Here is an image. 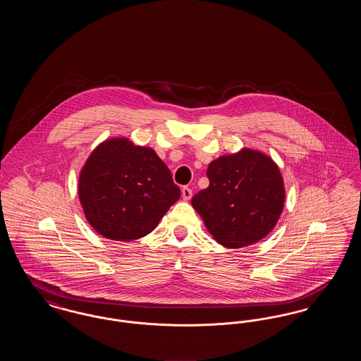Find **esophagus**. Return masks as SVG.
I'll use <instances>...</instances> for the list:
<instances>
[{
  "label": "esophagus",
  "mask_w": 361,
  "mask_h": 361,
  "mask_svg": "<svg viewBox=\"0 0 361 361\" xmlns=\"http://www.w3.org/2000/svg\"><path fill=\"white\" fill-rule=\"evenodd\" d=\"M181 195H183V199L184 200H190V197H192V190L188 187H184V188L181 189Z\"/></svg>",
  "instance_id": "1"
}]
</instances>
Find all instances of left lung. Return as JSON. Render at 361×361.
Returning <instances> with one entry per match:
<instances>
[{"label":"left lung","instance_id":"8db88e82","mask_svg":"<svg viewBox=\"0 0 361 361\" xmlns=\"http://www.w3.org/2000/svg\"><path fill=\"white\" fill-rule=\"evenodd\" d=\"M208 188L192 197L208 233L226 247L238 249L267 237L284 207V180L269 155L253 149L221 155L207 169Z\"/></svg>","mask_w":361,"mask_h":361}]
</instances>
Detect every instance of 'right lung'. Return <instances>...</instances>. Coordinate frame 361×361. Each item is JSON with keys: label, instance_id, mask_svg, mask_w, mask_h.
<instances>
[{"label": "right lung", "instance_id": "add662e5", "mask_svg": "<svg viewBox=\"0 0 361 361\" xmlns=\"http://www.w3.org/2000/svg\"><path fill=\"white\" fill-rule=\"evenodd\" d=\"M180 195L154 150L127 137L97 145L78 177L86 221L106 240L130 242L147 235Z\"/></svg>", "mask_w": 361, "mask_h": 361}]
</instances>
